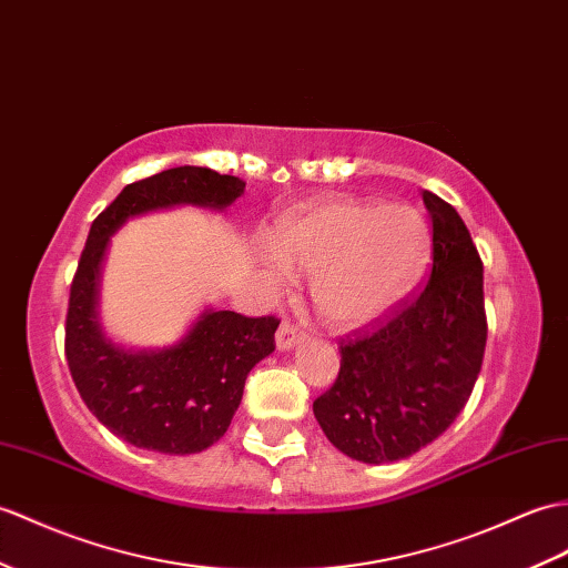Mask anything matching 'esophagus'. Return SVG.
<instances>
[{
	"mask_svg": "<svg viewBox=\"0 0 568 568\" xmlns=\"http://www.w3.org/2000/svg\"><path fill=\"white\" fill-rule=\"evenodd\" d=\"M297 344H302V332L295 324L283 322L281 328H278V334H275V346H278V351H290V348H295Z\"/></svg>",
	"mask_w": 568,
	"mask_h": 568,
	"instance_id": "1",
	"label": "esophagus"
}]
</instances>
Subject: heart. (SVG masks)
I'll use <instances>...</instances> for the list:
<instances>
[{"label":"heart","mask_w":568,"mask_h":568,"mask_svg":"<svg viewBox=\"0 0 568 568\" xmlns=\"http://www.w3.org/2000/svg\"><path fill=\"white\" fill-rule=\"evenodd\" d=\"M428 224L404 203L334 197L302 207L275 232L266 275L275 290L314 278V302L328 324H375L412 293L428 261Z\"/></svg>","instance_id":"b5f03b06"}]
</instances>
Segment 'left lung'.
<instances>
[{
    "label": "left lung",
    "mask_w": 568,
    "mask_h": 568,
    "mask_svg": "<svg viewBox=\"0 0 568 568\" xmlns=\"http://www.w3.org/2000/svg\"><path fill=\"white\" fill-rule=\"evenodd\" d=\"M433 271L373 334L341 338L334 387L314 416L334 447L367 465L397 463L453 426L479 377L486 346L484 266L457 210L430 191Z\"/></svg>",
    "instance_id": "obj_1"
}]
</instances>
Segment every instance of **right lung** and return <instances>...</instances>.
Listing matches in <instances>:
<instances>
[{"mask_svg": "<svg viewBox=\"0 0 568 568\" xmlns=\"http://www.w3.org/2000/svg\"><path fill=\"white\" fill-rule=\"evenodd\" d=\"M246 183L207 166H176L130 183L91 222L70 287L64 355L89 412L118 438L164 455L203 453L230 428L246 375L275 351V316L205 310L181 341L125 348L99 322L101 266L111 236L130 217L195 205L230 207Z\"/></svg>", "mask_w": 568, "mask_h": 568, "instance_id": "add662e5", "label": "right lung"}]
</instances>
